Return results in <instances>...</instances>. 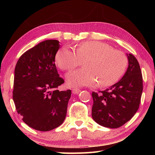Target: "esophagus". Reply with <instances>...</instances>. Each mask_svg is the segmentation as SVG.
Instances as JSON below:
<instances>
[{
    "mask_svg": "<svg viewBox=\"0 0 155 155\" xmlns=\"http://www.w3.org/2000/svg\"><path fill=\"white\" fill-rule=\"evenodd\" d=\"M81 91V90L80 89H78V88H74L72 90V94H78Z\"/></svg>",
    "mask_w": 155,
    "mask_h": 155,
    "instance_id": "obj_1",
    "label": "esophagus"
}]
</instances>
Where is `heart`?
<instances>
[{"label":"heart","mask_w":155,"mask_h":155,"mask_svg":"<svg viewBox=\"0 0 155 155\" xmlns=\"http://www.w3.org/2000/svg\"><path fill=\"white\" fill-rule=\"evenodd\" d=\"M55 61L63 70H72L84 63L83 69L70 72L66 76L71 87L92 86L99 83L101 87L111 85L123 74L127 58L123 52L99 41L80 44L75 51L64 46L57 51Z\"/></svg>","instance_id":"obj_1"}]
</instances>
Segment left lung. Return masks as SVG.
Segmentation results:
<instances>
[{
    "label": "left lung",
    "mask_w": 155,
    "mask_h": 155,
    "mask_svg": "<svg viewBox=\"0 0 155 155\" xmlns=\"http://www.w3.org/2000/svg\"><path fill=\"white\" fill-rule=\"evenodd\" d=\"M128 69L122 79L105 90L91 94V116L104 127L116 128L132 118L140 107L143 91L142 74L137 59L127 54Z\"/></svg>",
    "instance_id": "1"
}]
</instances>
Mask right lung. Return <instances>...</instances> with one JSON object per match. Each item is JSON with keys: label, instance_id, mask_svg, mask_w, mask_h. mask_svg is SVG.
Segmentation results:
<instances>
[{"label": "right lung", "instance_id": "1", "mask_svg": "<svg viewBox=\"0 0 155 155\" xmlns=\"http://www.w3.org/2000/svg\"><path fill=\"white\" fill-rule=\"evenodd\" d=\"M56 40H45L20 57L14 71L13 100L18 114L28 127L48 131L65 118L71 90L59 91L64 83L54 59L60 45Z\"/></svg>", "mask_w": 155, "mask_h": 155}]
</instances>
